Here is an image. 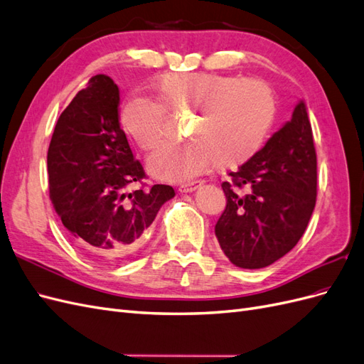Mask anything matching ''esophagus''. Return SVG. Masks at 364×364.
<instances>
[{
	"label": "esophagus",
	"instance_id": "esophagus-1",
	"mask_svg": "<svg viewBox=\"0 0 364 364\" xmlns=\"http://www.w3.org/2000/svg\"><path fill=\"white\" fill-rule=\"evenodd\" d=\"M200 185H202V182H199V181L183 183V185L179 186V191H181V193H193V191H196L197 188H199Z\"/></svg>",
	"mask_w": 364,
	"mask_h": 364
}]
</instances>
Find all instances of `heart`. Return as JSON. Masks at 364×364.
Returning <instances> with one entry per match:
<instances>
[{"label":"heart","mask_w":364,"mask_h":364,"mask_svg":"<svg viewBox=\"0 0 364 364\" xmlns=\"http://www.w3.org/2000/svg\"><path fill=\"white\" fill-rule=\"evenodd\" d=\"M158 98L132 92L119 111V124L142 150L159 146L170 114L193 112L188 141L170 142L149 159L158 179L185 182L211 170H235L255 158L273 129L277 95L259 79L218 73L165 74Z\"/></svg>","instance_id":"1"}]
</instances>
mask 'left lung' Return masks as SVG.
Returning a JSON list of instances; mask_svg holds the SVG:
<instances>
[{
	"label": "left lung",
	"instance_id": "left-lung-1",
	"mask_svg": "<svg viewBox=\"0 0 364 364\" xmlns=\"http://www.w3.org/2000/svg\"><path fill=\"white\" fill-rule=\"evenodd\" d=\"M222 188L226 208L215 235L237 267H267L297 245L317 197V156L304 102L255 158L230 173Z\"/></svg>",
	"mask_w": 364,
	"mask_h": 364
}]
</instances>
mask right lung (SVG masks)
I'll return each instance as SVG.
<instances>
[{
	"mask_svg": "<svg viewBox=\"0 0 364 364\" xmlns=\"http://www.w3.org/2000/svg\"><path fill=\"white\" fill-rule=\"evenodd\" d=\"M118 103L111 77H91L60 114L47 155L54 209L77 243L105 264L136 250L159 208L174 197L170 185L144 183V167L118 123ZM134 183L140 188L126 195Z\"/></svg>",
	"mask_w": 364,
	"mask_h": 364,
	"instance_id": "1",
	"label": "right lung"
}]
</instances>
